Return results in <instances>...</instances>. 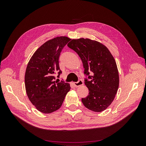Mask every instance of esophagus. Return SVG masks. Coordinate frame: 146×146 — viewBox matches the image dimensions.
<instances>
[{"label": "esophagus", "instance_id": "obj_1", "mask_svg": "<svg viewBox=\"0 0 146 146\" xmlns=\"http://www.w3.org/2000/svg\"><path fill=\"white\" fill-rule=\"evenodd\" d=\"M83 84V80H82V79H80V80H78V81L77 82H74V85H75V86H76V87L80 86L82 85Z\"/></svg>", "mask_w": 146, "mask_h": 146}]
</instances>
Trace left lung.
I'll use <instances>...</instances> for the list:
<instances>
[{"label":"left lung","instance_id":"obj_1","mask_svg":"<svg viewBox=\"0 0 146 146\" xmlns=\"http://www.w3.org/2000/svg\"><path fill=\"white\" fill-rule=\"evenodd\" d=\"M68 46L80 57L85 68V84L89 95L82 98L85 107L101 112L112 103L119 87L116 61L107 47L90 39H72Z\"/></svg>","mask_w":146,"mask_h":146}]
</instances>
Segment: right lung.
Returning a JSON list of instances; mask_svg holds the SVG:
<instances>
[{"instance_id": "1", "label": "right lung", "mask_w": 146, "mask_h": 146, "mask_svg": "<svg viewBox=\"0 0 146 146\" xmlns=\"http://www.w3.org/2000/svg\"><path fill=\"white\" fill-rule=\"evenodd\" d=\"M70 39L56 37L47 41L35 52L25 75L28 98L39 111L51 113L58 110L70 90L69 84L56 81L62 73L59 66L60 53Z\"/></svg>"}]
</instances>
